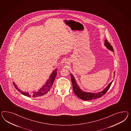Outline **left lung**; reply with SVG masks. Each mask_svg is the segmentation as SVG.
<instances>
[{"label": "left lung", "mask_w": 131, "mask_h": 131, "mask_svg": "<svg viewBox=\"0 0 131 131\" xmlns=\"http://www.w3.org/2000/svg\"><path fill=\"white\" fill-rule=\"evenodd\" d=\"M104 45L108 49L111 50L113 51H114L113 47L110 44V43L108 42V41L107 39L105 40ZM71 80L72 86H73V90L75 94L78 98L84 101H89L92 99H97V98L101 97L102 96L104 95L106 93V92L108 91V90L110 88L111 85L113 82V81H112L109 84V85L106 88L104 89V90H103V91L101 92H99L96 93H91V92H83L78 86L76 83V81H75V80L73 76L71 74Z\"/></svg>", "instance_id": "left-lung-1"}]
</instances>
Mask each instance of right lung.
Instances as JSON below:
<instances>
[{
	"mask_svg": "<svg viewBox=\"0 0 131 131\" xmlns=\"http://www.w3.org/2000/svg\"><path fill=\"white\" fill-rule=\"evenodd\" d=\"M57 70L56 69L55 71H54L52 72V73L50 76L49 80L46 82L45 85L42 88H41V89H40L38 92H34L32 95H30L28 93H25V92H23L22 91H20L17 88V86L15 85L14 82H13V84L14 85V87L16 88V89L17 90H18L19 92L21 93L22 94H23L24 95L27 96H28V97H32L33 98L40 97V96H43L44 95L46 94H47L48 92L50 91V88L52 86L53 82H54L55 79L56 78V76L57 74Z\"/></svg>",
	"mask_w": 131,
	"mask_h": 131,
	"instance_id": "1",
	"label": "right lung"
}]
</instances>
